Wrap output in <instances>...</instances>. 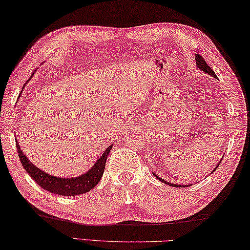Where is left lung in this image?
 I'll list each match as a JSON object with an SVG mask.
<instances>
[{"label": "left lung", "instance_id": "1", "mask_svg": "<svg viewBox=\"0 0 250 250\" xmlns=\"http://www.w3.org/2000/svg\"><path fill=\"white\" fill-rule=\"evenodd\" d=\"M194 58H196V64H197V66L199 67V70H201V71H203L204 73H207V74H208L210 76H212V78H214V79H217V76H216V74L214 73V71H213L210 66H208V64H207V62L204 61V59L200 56V54H198V53H196L194 54ZM222 161V160H221ZM221 161L219 162V164H217V166L215 167L214 169H213L212 171H211V174L212 172H214L215 171V169L217 168V167H219V165H220V163H221ZM153 175L156 177V179H158V180H161L162 183H164V184H166V185H168V186H171V187H176V188H184V187H189V186H191V185H176V184H171V183H168V181H166V180H164V179H162L160 176H157L156 174H154L153 172Z\"/></svg>", "mask_w": 250, "mask_h": 250}]
</instances>
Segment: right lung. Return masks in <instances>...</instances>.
I'll return each instance as SVG.
<instances>
[{
    "label": "right lung",
    "mask_w": 250,
    "mask_h": 250,
    "mask_svg": "<svg viewBox=\"0 0 250 250\" xmlns=\"http://www.w3.org/2000/svg\"><path fill=\"white\" fill-rule=\"evenodd\" d=\"M16 147L18 152V156L24 169L28 172V175L37 183L42 189L51 193L59 194V196H79L82 193H86L96 187V185L101 181L102 176L104 174L106 166V161L108 154L111 151L112 145H109L106 148V151L102 154V156L97 158L92 168L84 172L83 175L78 177H71V178H65V177H57L48 172L43 171L42 169L38 168L37 166L34 165L21 149L20 144L16 140Z\"/></svg>",
    "instance_id": "1"
}]
</instances>
